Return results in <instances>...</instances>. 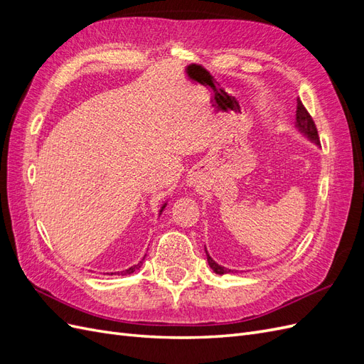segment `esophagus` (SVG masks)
<instances>
[{"label":"esophagus","instance_id":"esophagus-1","mask_svg":"<svg viewBox=\"0 0 364 364\" xmlns=\"http://www.w3.org/2000/svg\"><path fill=\"white\" fill-rule=\"evenodd\" d=\"M194 182H196V181H191V182H190V185H191V183H194Z\"/></svg>","mask_w":364,"mask_h":364}]
</instances>
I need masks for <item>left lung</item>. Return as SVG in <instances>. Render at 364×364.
Returning a JSON list of instances; mask_svg holds the SVG:
<instances>
[{"mask_svg": "<svg viewBox=\"0 0 364 364\" xmlns=\"http://www.w3.org/2000/svg\"><path fill=\"white\" fill-rule=\"evenodd\" d=\"M294 127L302 136H305L308 141L313 142V144H316L317 147H321V141H318V135H317V129H316L314 121L310 117V114L306 112V109L304 107V105H302L299 98H297V111H296ZM205 253H206V259H208L209 267H211L217 274H226V273H235L237 272V270H230L225 266H220L218 262H215L211 257H209L206 247H205Z\"/></svg>", "mask_w": 364, "mask_h": 364, "instance_id": "obj_1", "label": "left lung"}]
</instances>
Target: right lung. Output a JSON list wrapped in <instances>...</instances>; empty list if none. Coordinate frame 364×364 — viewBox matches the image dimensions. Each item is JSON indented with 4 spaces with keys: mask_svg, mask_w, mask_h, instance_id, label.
Returning <instances> with one entry per match:
<instances>
[{
    "mask_svg": "<svg viewBox=\"0 0 364 364\" xmlns=\"http://www.w3.org/2000/svg\"><path fill=\"white\" fill-rule=\"evenodd\" d=\"M165 206H167V202H165V203L161 206V209H159V215L162 214V211L165 209ZM144 258H146V257H144ZM144 258H142V261H144ZM142 261H139L138 264H135V266H132V267H129V269H126V270L115 272V273H107V274H118V277H126V274H132V273H135L136 270H139V269H141V266H142Z\"/></svg>",
    "mask_w": 364,
    "mask_h": 364,
    "instance_id": "right-lung-1",
    "label": "right lung"
}]
</instances>
